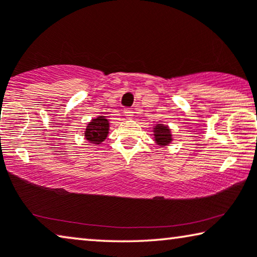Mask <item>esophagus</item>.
<instances>
[{
    "mask_svg": "<svg viewBox=\"0 0 257 257\" xmlns=\"http://www.w3.org/2000/svg\"><path fill=\"white\" fill-rule=\"evenodd\" d=\"M133 113H135V112H133L132 108H130V107H126L125 110H124V115H125L126 118H130V117H132Z\"/></svg>",
    "mask_w": 257,
    "mask_h": 257,
    "instance_id": "esophagus-1",
    "label": "esophagus"
}]
</instances>
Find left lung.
I'll return each mask as SVG.
<instances>
[{"mask_svg": "<svg viewBox=\"0 0 257 257\" xmlns=\"http://www.w3.org/2000/svg\"><path fill=\"white\" fill-rule=\"evenodd\" d=\"M154 136H156V140L159 145L164 146L167 145V144L171 143L172 140V135L170 128L165 125H157L156 128H154Z\"/></svg>", "mask_w": 257, "mask_h": 257, "instance_id": "left-lung-1", "label": "left lung"}]
</instances>
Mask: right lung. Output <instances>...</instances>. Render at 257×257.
<instances>
[{
	"label": "right lung",
	"mask_w": 257,
	"mask_h": 257,
	"mask_svg": "<svg viewBox=\"0 0 257 257\" xmlns=\"http://www.w3.org/2000/svg\"><path fill=\"white\" fill-rule=\"evenodd\" d=\"M108 132V121L104 117H98L92 119L86 126L85 136L89 142L93 144H100L107 137Z\"/></svg>",
	"instance_id": "right-lung-1"
}]
</instances>
